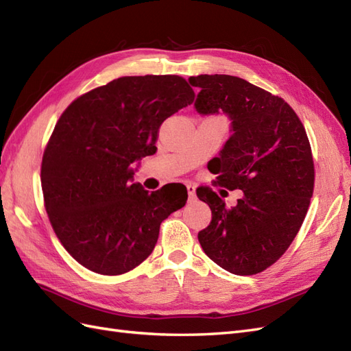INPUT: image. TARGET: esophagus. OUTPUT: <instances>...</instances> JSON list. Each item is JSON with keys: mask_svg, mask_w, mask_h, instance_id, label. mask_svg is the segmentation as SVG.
<instances>
[{"mask_svg": "<svg viewBox=\"0 0 351 351\" xmlns=\"http://www.w3.org/2000/svg\"><path fill=\"white\" fill-rule=\"evenodd\" d=\"M187 193H189V200H195L196 199V187L193 184H187Z\"/></svg>", "mask_w": 351, "mask_h": 351, "instance_id": "34e87169", "label": "esophagus"}]
</instances>
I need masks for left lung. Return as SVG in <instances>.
<instances>
[{
	"label": "left lung",
	"mask_w": 351,
	"mask_h": 351,
	"mask_svg": "<svg viewBox=\"0 0 351 351\" xmlns=\"http://www.w3.org/2000/svg\"><path fill=\"white\" fill-rule=\"evenodd\" d=\"M189 82L200 89V115L228 117L231 134L210 171L224 187L243 192L227 208L208 187L197 190L212 210L199 243L226 271L258 274L282 256L303 224L315 182L309 139L289 104L247 80L200 74Z\"/></svg>",
	"instance_id": "1"
}]
</instances>
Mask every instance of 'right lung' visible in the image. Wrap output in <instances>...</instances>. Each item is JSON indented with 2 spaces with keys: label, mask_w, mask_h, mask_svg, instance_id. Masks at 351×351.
Listing matches in <instances>:
<instances>
[{
  "label": "right lung",
  "mask_w": 351,
  "mask_h": 351,
  "mask_svg": "<svg viewBox=\"0 0 351 351\" xmlns=\"http://www.w3.org/2000/svg\"><path fill=\"white\" fill-rule=\"evenodd\" d=\"M193 99L180 76H125L82 95L60 117L40 182L52 228L84 268L132 271L152 253L161 222L186 205V189L149 193L133 183V165L156 151L164 120Z\"/></svg>",
  "instance_id": "right-lung-1"
}]
</instances>
